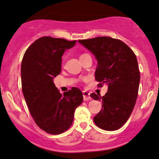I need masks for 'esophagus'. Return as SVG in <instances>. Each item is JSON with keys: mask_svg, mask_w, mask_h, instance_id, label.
<instances>
[{"mask_svg": "<svg viewBox=\"0 0 159 159\" xmlns=\"http://www.w3.org/2000/svg\"><path fill=\"white\" fill-rule=\"evenodd\" d=\"M83 97L84 100V101H88L90 99V93H89L87 91H83Z\"/></svg>", "mask_w": 159, "mask_h": 159, "instance_id": "obj_1", "label": "esophagus"}]
</instances>
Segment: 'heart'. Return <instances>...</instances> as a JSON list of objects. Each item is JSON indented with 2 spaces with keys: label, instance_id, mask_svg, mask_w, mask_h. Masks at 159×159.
Segmentation results:
<instances>
[{
  "label": "heart",
  "instance_id": "b5f03b06",
  "mask_svg": "<svg viewBox=\"0 0 159 159\" xmlns=\"http://www.w3.org/2000/svg\"><path fill=\"white\" fill-rule=\"evenodd\" d=\"M87 55V54H83V55H81V56H83V55Z\"/></svg>",
  "mask_w": 159,
  "mask_h": 159
}]
</instances>
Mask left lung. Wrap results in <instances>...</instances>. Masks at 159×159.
Here are the masks:
<instances>
[{"mask_svg": "<svg viewBox=\"0 0 159 159\" xmlns=\"http://www.w3.org/2000/svg\"><path fill=\"white\" fill-rule=\"evenodd\" d=\"M95 55L98 64L95 78L106 84L107 93L101 97L92 93L91 98L102 102V108L95 116V124L101 129L113 131L127 122L134 108L140 83L136 56L128 46L110 37H97L78 41Z\"/></svg>", "mask_w": 159, "mask_h": 159, "instance_id": "8db88e82", "label": "left lung"}]
</instances>
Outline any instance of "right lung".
I'll return each instance as SVG.
<instances>
[{"label":"right lung","instance_id":"add662e5","mask_svg":"<svg viewBox=\"0 0 159 159\" xmlns=\"http://www.w3.org/2000/svg\"><path fill=\"white\" fill-rule=\"evenodd\" d=\"M75 43L42 37L26 49L23 58L20 75L25 101L36 124L49 134L67 130L75 110L84 100L78 88L72 87L62 95L53 82L61 73L63 54Z\"/></svg>","mask_w":159,"mask_h":159}]
</instances>
